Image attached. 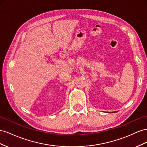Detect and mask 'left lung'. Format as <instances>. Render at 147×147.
<instances>
[{
	"instance_id": "1",
	"label": "left lung",
	"mask_w": 147,
	"mask_h": 147,
	"mask_svg": "<svg viewBox=\"0 0 147 147\" xmlns=\"http://www.w3.org/2000/svg\"><path fill=\"white\" fill-rule=\"evenodd\" d=\"M115 112H117V111H114V112H112V113H115Z\"/></svg>"
}]
</instances>
